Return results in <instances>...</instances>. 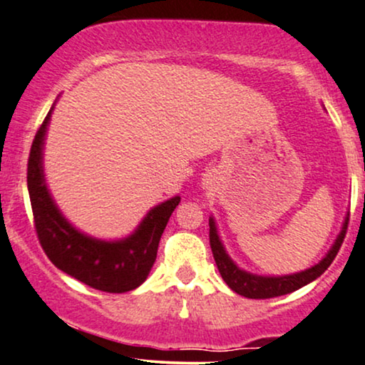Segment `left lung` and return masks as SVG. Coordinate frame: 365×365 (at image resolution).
<instances>
[{
	"mask_svg": "<svg viewBox=\"0 0 365 365\" xmlns=\"http://www.w3.org/2000/svg\"><path fill=\"white\" fill-rule=\"evenodd\" d=\"M347 225H349V212L345 215V220L342 223V230L335 238L334 245L330 246V250L319 263L314 267L304 269V272L292 273V275H280V277H268V275H257V273L246 272V269L240 268L231 257L226 252L223 241L217 233L216 221L215 217L210 216V245L212 250V257H215L216 267L220 269L221 277L226 282L231 290L238 293L241 297L246 298H273L287 295L298 290V288L309 285L310 282H314L319 278L322 273L330 267V263L334 262V258L337 257L340 246L344 243L345 233H347Z\"/></svg>",
	"mask_w": 365,
	"mask_h": 365,
	"instance_id": "1",
	"label": "left lung"
}]
</instances>
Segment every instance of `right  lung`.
Masks as SVG:
<instances>
[{"label": "right lung", "mask_w": 365, "mask_h": 365, "mask_svg": "<svg viewBox=\"0 0 365 365\" xmlns=\"http://www.w3.org/2000/svg\"><path fill=\"white\" fill-rule=\"evenodd\" d=\"M55 103L36 132L28 159V192L41 248L56 268L85 285L108 293L134 290L148 278L160 236L181 196L150 207L125 238L101 240L75 228L56 206L45 179V139Z\"/></svg>", "instance_id": "1"}]
</instances>
